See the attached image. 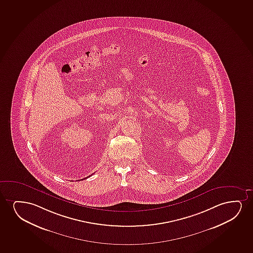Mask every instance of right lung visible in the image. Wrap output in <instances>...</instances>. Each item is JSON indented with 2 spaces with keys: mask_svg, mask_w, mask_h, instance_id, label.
Instances as JSON below:
<instances>
[{
  "mask_svg": "<svg viewBox=\"0 0 253 253\" xmlns=\"http://www.w3.org/2000/svg\"><path fill=\"white\" fill-rule=\"evenodd\" d=\"M84 179H85V178H84ZM82 180H83V179H82Z\"/></svg>",
  "mask_w": 253,
  "mask_h": 253,
  "instance_id": "add662e5",
  "label": "right lung"
}]
</instances>
